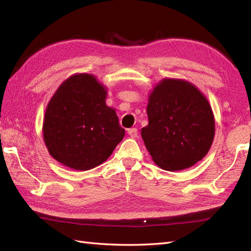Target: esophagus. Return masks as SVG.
Listing matches in <instances>:
<instances>
[{
	"instance_id": "obj_1",
	"label": "esophagus",
	"mask_w": 251,
	"mask_h": 251,
	"mask_svg": "<svg viewBox=\"0 0 251 251\" xmlns=\"http://www.w3.org/2000/svg\"><path fill=\"white\" fill-rule=\"evenodd\" d=\"M127 134L130 135L131 137H133V138H136V137H137V135H138V131H137V128H135V127L128 128V130H127Z\"/></svg>"
}]
</instances>
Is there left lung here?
<instances>
[{"mask_svg":"<svg viewBox=\"0 0 251 251\" xmlns=\"http://www.w3.org/2000/svg\"><path fill=\"white\" fill-rule=\"evenodd\" d=\"M147 113L149 125L141 137L159 168L182 171L206 156L215 137V116L192 82L161 79L149 95Z\"/></svg>","mask_w":251,"mask_h":251,"instance_id":"1","label":"left lung"}]
</instances>
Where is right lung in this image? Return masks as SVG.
Here are the masks:
<instances>
[{
	"mask_svg": "<svg viewBox=\"0 0 251 251\" xmlns=\"http://www.w3.org/2000/svg\"><path fill=\"white\" fill-rule=\"evenodd\" d=\"M107 88L92 74L71 75L53 94L43 124L49 154L67 168L88 171L103 163L123 140L115 109L105 104Z\"/></svg>",
	"mask_w": 251,
	"mask_h": 251,
	"instance_id": "right-lung-1",
	"label": "right lung"
}]
</instances>
